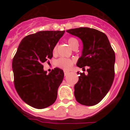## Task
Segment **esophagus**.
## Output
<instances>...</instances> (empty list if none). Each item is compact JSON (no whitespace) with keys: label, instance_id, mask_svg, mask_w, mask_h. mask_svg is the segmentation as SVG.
<instances>
[{"label":"esophagus","instance_id":"esophagus-1","mask_svg":"<svg viewBox=\"0 0 130 130\" xmlns=\"http://www.w3.org/2000/svg\"><path fill=\"white\" fill-rule=\"evenodd\" d=\"M64 75H68V74L69 72H68V71L64 70Z\"/></svg>","mask_w":130,"mask_h":130}]
</instances>
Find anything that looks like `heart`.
Returning a JSON list of instances; mask_svg holds the SVG:
<instances>
[{
  "mask_svg": "<svg viewBox=\"0 0 130 130\" xmlns=\"http://www.w3.org/2000/svg\"><path fill=\"white\" fill-rule=\"evenodd\" d=\"M75 42H78L77 40H76L74 38H70L68 40V43L69 45L72 47V46L73 45V44L75 43ZM57 46L55 45L53 48V54H55L57 53ZM73 63H74V60L72 59H69V58H60L59 59H58L57 60V62L56 64L57 66L59 68H61L64 69V70H69L70 69L71 67L73 66Z\"/></svg>",
  "mask_w": 130,
  "mask_h": 130,
  "instance_id": "obj_1",
  "label": "heart"
}]
</instances>
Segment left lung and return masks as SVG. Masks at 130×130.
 I'll return each instance as SVG.
<instances>
[{
	"label": "left lung",
	"mask_w": 130,
	"mask_h": 130,
	"mask_svg": "<svg viewBox=\"0 0 130 130\" xmlns=\"http://www.w3.org/2000/svg\"><path fill=\"white\" fill-rule=\"evenodd\" d=\"M66 32L81 39L83 50L77 66L87 69L88 74L79 73V81L74 86V96L79 104L96 105L106 96L115 77V55L108 38L94 28L81 27Z\"/></svg>",
	"instance_id": "8db88e82"
}]
</instances>
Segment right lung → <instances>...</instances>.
Returning a JSON list of instances; mask_svg holds the SVG:
<instances>
[{
  "label": "right lung",
  "instance_id": "add662e5",
  "mask_svg": "<svg viewBox=\"0 0 130 130\" xmlns=\"http://www.w3.org/2000/svg\"><path fill=\"white\" fill-rule=\"evenodd\" d=\"M65 31H40L21 40L12 61L14 85L20 98L36 109L52 105L62 82V70L55 68L49 74L43 62L53 57V50Z\"/></svg>",
  "mask_w": 130,
  "mask_h": 130
}]
</instances>
